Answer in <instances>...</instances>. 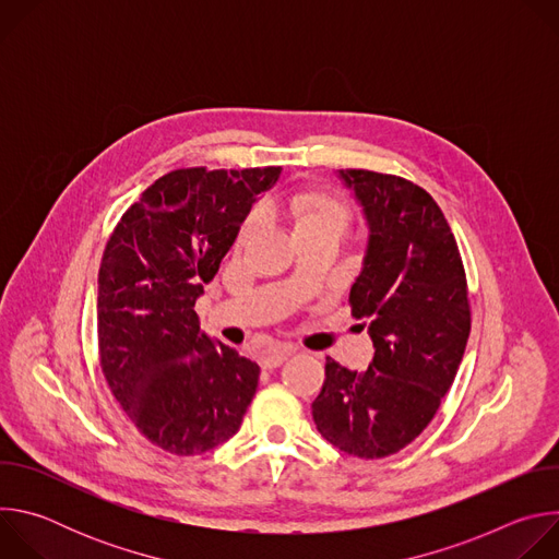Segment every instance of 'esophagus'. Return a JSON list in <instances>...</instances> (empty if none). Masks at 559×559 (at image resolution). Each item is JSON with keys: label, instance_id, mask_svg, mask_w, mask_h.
I'll use <instances>...</instances> for the list:
<instances>
[{"label": "esophagus", "instance_id": "obj_1", "mask_svg": "<svg viewBox=\"0 0 559 559\" xmlns=\"http://www.w3.org/2000/svg\"><path fill=\"white\" fill-rule=\"evenodd\" d=\"M294 354H296V347H292V345H276V347H272L270 352H265L261 356V367L263 369H276V367H281Z\"/></svg>", "mask_w": 559, "mask_h": 559}]
</instances>
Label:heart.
<instances>
[{
  "label": "heart",
  "instance_id": "heart-1",
  "mask_svg": "<svg viewBox=\"0 0 559 559\" xmlns=\"http://www.w3.org/2000/svg\"><path fill=\"white\" fill-rule=\"evenodd\" d=\"M272 205L283 210L296 227V234L307 229H341L345 231L349 225V210L330 197H318V194H292L285 199H272ZM265 221V205L259 203L252 207L248 218L243 221L241 229H238V243H246L257 234V229Z\"/></svg>",
  "mask_w": 559,
  "mask_h": 559
}]
</instances>
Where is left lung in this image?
I'll list each match as a JSON object with an SVG mask.
<instances>
[{
	"label": "left lung",
	"instance_id": "left-lung-1",
	"mask_svg": "<svg viewBox=\"0 0 559 559\" xmlns=\"http://www.w3.org/2000/svg\"><path fill=\"white\" fill-rule=\"evenodd\" d=\"M341 179L369 227L349 302L376 352L365 371L328 358L311 416L328 442L373 460L433 420L464 356L471 307L455 236L427 190L371 170H341Z\"/></svg>",
	"mask_w": 559,
	"mask_h": 559
}]
</instances>
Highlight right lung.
<instances>
[{"label": "right lung", "mask_w": 559, "mask_h": 559, "mask_svg": "<svg viewBox=\"0 0 559 559\" xmlns=\"http://www.w3.org/2000/svg\"><path fill=\"white\" fill-rule=\"evenodd\" d=\"M278 177L274 166L173 170L126 210L106 243L102 371L139 433L173 455L227 442L257 393L259 365L205 336L194 302Z\"/></svg>", "instance_id": "add662e5"}]
</instances>
